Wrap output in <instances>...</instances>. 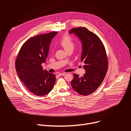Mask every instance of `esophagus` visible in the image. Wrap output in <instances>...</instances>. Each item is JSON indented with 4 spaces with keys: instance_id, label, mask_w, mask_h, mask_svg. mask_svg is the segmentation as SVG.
Here are the masks:
<instances>
[{
    "instance_id": "esophagus-1",
    "label": "esophagus",
    "mask_w": 131,
    "mask_h": 131,
    "mask_svg": "<svg viewBox=\"0 0 131 131\" xmlns=\"http://www.w3.org/2000/svg\"><path fill=\"white\" fill-rule=\"evenodd\" d=\"M66 74V73H60L58 74V75L60 76H64Z\"/></svg>"
}]
</instances>
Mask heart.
I'll use <instances>...</instances> for the list:
<instances>
[{"label":"heart","mask_w":131,"mask_h":131,"mask_svg":"<svg viewBox=\"0 0 131 131\" xmlns=\"http://www.w3.org/2000/svg\"><path fill=\"white\" fill-rule=\"evenodd\" d=\"M60 44L67 51L69 50H73L75 47L73 40L71 38V37L68 35H65L63 36L60 40Z\"/></svg>","instance_id":"1"}]
</instances>
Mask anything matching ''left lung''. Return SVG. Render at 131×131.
<instances>
[{
  "instance_id": "left-lung-1",
  "label": "left lung",
  "mask_w": 131,
  "mask_h": 131,
  "mask_svg": "<svg viewBox=\"0 0 131 131\" xmlns=\"http://www.w3.org/2000/svg\"><path fill=\"white\" fill-rule=\"evenodd\" d=\"M69 33L74 34L82 42L81 62L85 73L81 77L74 73L71 81L73 89L82 95H88L101 85L106 74L108 62L105 48L99 37L84 27L73 28Z\"/></svg>"
}]
</instances>
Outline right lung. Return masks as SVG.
Masks as SVG:
<instances>
[{"mask_svg":"<svg viewBox=\"0 0 131 131\" xmlns=\"http://www.w3.org/2000/svg\"><path fill=\"white\" fill-rule=\"evenodd\" d=\"M58 33H49L34 36L21 47L15 60V69L26 89L36 96L47 94L52 90L55 75L43 70L52 39Z\"/></svg>","mask_w":131,"mask_h":131,"instance_id":"right-lung-1","label":"right lung"}]
</instances>
